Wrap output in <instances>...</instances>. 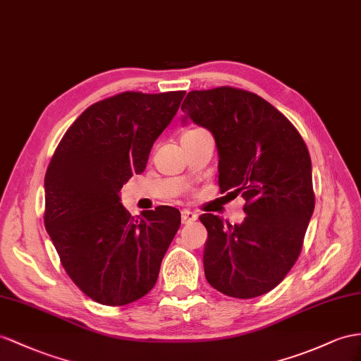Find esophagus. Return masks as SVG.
<instances>
[{
    "mask_svg": "<svg viewBox=\"0 0 361 361\" xmlns=\"http://www.w3.org/2000/svg\"><path fill=\"white\" fill-rule=\"evenodd\" d=\"M198 219V215L195 212H190V210H181V223L183 224H192L193 221Z\"/></svg>",
    "mask_w": 361,
    "mask_h": 361,
    "instance_id": "esophagus-1",
    "label": "esophagus"
}]
</instances>
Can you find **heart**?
I'll use <instances>...</instances> for the list:
<instances>
[{
    "label": "heart",
    "mask_w": 361,
    "mask_h": 361,
    "mask_svg": "<svg viewBox=\"0 0 361 361\" xmlns=\"http://www.w3.org/2000/svg\"><path fill=\"white\" fill-rule=\"evenodd\" d=\"M193 131H195V129H188V131H186V133H184L183 135H188V134H190V133H193Z\"/></svg>",
    "instance_id": "obj_1"
}]
</instances>
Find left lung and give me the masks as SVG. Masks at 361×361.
<instances>
[{
    "label": "left lung",
    "mask_w": 361,
    "mask_h": 361,
    "mask_svg": "<svg viewBox=\"0 0 361 361\" xmlns=\"http://www.w3.org/2000/svg\"><path fill=\"white\" fill-rule=\"evenodd\" d=\"M181 109L183 125L190 118L215 138L221 193L245 200L241 224L200 216L207 228L206 279L236 299L269 293L298 261L314 212L307 145L288 118L250 91H190Z\"/></svg>",
    "instance_id": "left-lung-1"
}]
</instances>
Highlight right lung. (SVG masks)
Returning a JSON list of instances; mask_svg holds the SVG:
<instances>
[{
    "instance_id": "obj_1",
    "label": "right lung",
    "mask_w": 361,
    "mask_h": 361,
    "mask_svg": "<svg viewBox=\"0 0 361 361\" xmlns=\"http://www.w3.org/2000/svg\"><path fill=\"white\" fill-rule=\"evenodd\" d=\"M186 91H126L91 105L62 137L44 180V224L62 267L88 298L122 307L149 293L181 224L160 206L131 216L120 189L146 168Z\"/></svg>"
}]
</instances>
